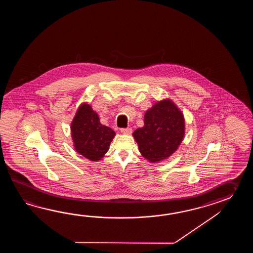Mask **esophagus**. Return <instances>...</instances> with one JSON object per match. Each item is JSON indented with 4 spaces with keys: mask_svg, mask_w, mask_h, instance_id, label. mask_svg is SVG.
<instances>
[{
    "mask_svg": "<svg viewBox=\"0 0 253 253\" xmlns=\"http://www.w3.org/2000/svg\"><path fill=\"white\" fill-rule=\"evenodd\" d=\"M120 132H121L122 134H129L132 133V129L130 128V127H127V128H120Z\"/></svg>",
    "mask_w": 253,
    "mask_h": 253,
    "instance_id": "esophagus-1",
    "label": "esophagus"
}]
</instances>
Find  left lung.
Returning <instances> with one entry per match:
<instances>
[{
	"label": "left lung",
	"instance_id": "1",
	"mask_svg": "<svg viewBox=\"0 0 253 253\" xmlns=\"http://www.w3.org/2000/svg\"><path fill=\"white\" fill-rule=\"evenodd\" d=\"M145 126L133 133L141 155L148 161L159 162L174 153L184 135V119L169 99L155 104L147 110Z\"/></svg>",
	"mask_w": 253,
	"mask_h": 253
}]
</instances>
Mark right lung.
<instances>
[{
	"mask_svg": "<svg viewBox=\"0 0 253 253\" xmlns=\"http://www.w3.org/2000/svg\"><path fill=\"white\" fill-rule=\"evenodd\" d=\"M71 134L78 153L91 161L102 158L116 133L100 124L99 118L87 104L81 105L71 124Z\"/></svg>",
	"mask_w": 253,
	"mask_h": 253,
	"instance_id": "1",
	"label": "right lung"
}]
</instances>
